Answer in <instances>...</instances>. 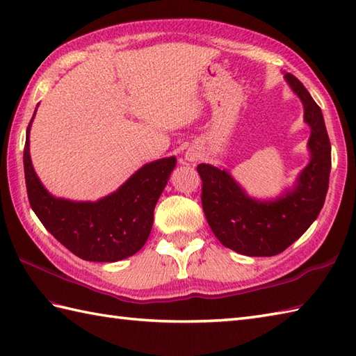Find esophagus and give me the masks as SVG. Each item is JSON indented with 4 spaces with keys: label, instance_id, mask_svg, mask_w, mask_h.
Returning a JSON list of instances; mask_svg holds the SVG:
<instances>
[{
    "label": "esophagus",
    "instance_id": "34e87169",
    "mask_svg": "<svg viewBox=\"0 0 356 356\" xmlns=\"http://www.w3.org/2000/svg\"><path fill=\"white\" fill-rule=\"evenodd\" d=\"M188 159H190V161H194V154H190L188 156Z\"/></svg>",
    "mask_w": 356,
    "mask_h": 356
}]
</instances>
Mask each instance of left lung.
Wrapping results in <instances>:
<instances>
[{
  "label": "left lung",
  "mask_w": 356,
  "mask_h": 356,
  "mask_svg": "<svg viewBox=\"0 0 356 356\" xmlns=\"http://www.w3.org/2000/svg\"><path fill=\"white\" fill-rule=\"evenodd\" d=\"M286 79L303 102L305 120L311 127L312 159L292 193L274 202L254 200L225 170L197 165L209 228L223 246L249 257L277 255L303 236L318 217L329 188L330 140L321 108L293 74L287 73Z\"/></svg>",
  "instance_id": "left-lung-1"
}]
</instances>
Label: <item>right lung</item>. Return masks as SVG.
<instances>
[{"mask_svg":"<svg viewBox=\"0 0 356 356\" xmlns=\"http://www.w3.org/2000/svg\"><path fill=\"white\" fill-rule=\"evenodd\" d=\"M30 124L24 145L26 188L30 207L45 229L87 261H119L138 252L149 236L154 207L176 166V159L166 157L143 165L116 193L99 202L56 199L44 190L30 161Z\"/></svg>","mask_w":356,"mask_h":356,"instance_id":"obj_1","label":"right lung"}]
</instances>
